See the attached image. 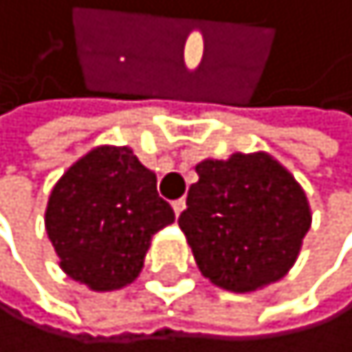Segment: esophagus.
Instances as JSON below:
<instances>
[{
	"mask_svg": "<svg viewBox=\"0 0 352 352\" xmlns=\"http://www.w3.org/2000/svg\"><path fill=\"white\" fill-rule=\"evenodd\" d=\"M171 206H174V212H176V217H178V214H181L183 210H185V199H178V201H174Z\"/></svg>",
	"mask_w": 352,
	"mask_h": 352,
	"instance_id": "1",
	"label": "esophagus"
}]
</instances>
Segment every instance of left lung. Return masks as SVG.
Masks as SVG:
<instances>
[{"mask_svg": "<svg viewBox=\"0 0 352 352\" xmlns=\"http://www.w3.org/2000/svg\"><path fill=\"white\" fill-rule=\"evenodd\" d=\"M197 174L178 226L201 274L237 294L280 280L312 223L296 178L265 151L208 158Z\"/></svg>", "mask_w": 352, "mask_h": 352, "instance_id": "1", "label": "left lung"}]
</instances>
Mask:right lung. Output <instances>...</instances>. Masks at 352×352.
I'll return each mask as SVG.
<instances>
[{
	"instance_id": "add662e5",
	"label": "right lung",
	"mask_w": 352,
	"mask_h": 352,
	"mask_svg": "<svg viewBox=\"0 0 352 352\" xmlns=\"http://www.w3.org/2000/svg\"><path fill=\"white\" fill-rule=\"evenodd\" d=\"M174 223L155 190V174L129 146H97L76 160L49 194L47 235L58 265L92 292L131 285L151 237Z\"/></svg>"
}]
</instances>
